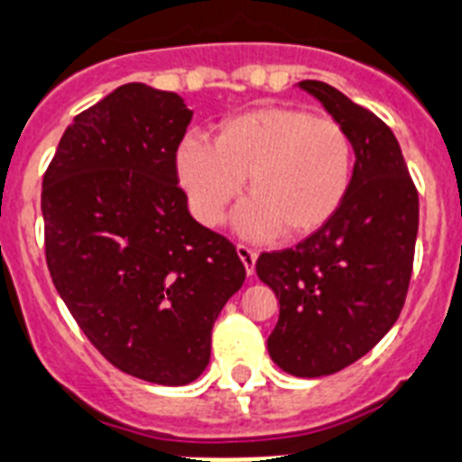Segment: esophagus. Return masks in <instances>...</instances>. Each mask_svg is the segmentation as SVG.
<instances>
[{"instance_id":"1","label":"esophagus","mask_w":462,"mask_h":462,"mask_svg":"<svg viewBox=\"0 0 462 462\" xmlns=\"http://www.w3.org/2000/svg\"><path fill=\"white\" fill-rule=\"evenodd\" d=\"M236 249H238V256H240V261H243L247 274H254V265H256V252H254L252 247H247V245H238Z\"/></svg>"}]
</instances>
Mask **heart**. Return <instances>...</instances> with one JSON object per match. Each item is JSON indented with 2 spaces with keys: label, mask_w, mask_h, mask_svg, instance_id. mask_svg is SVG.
<instances>
[{
  "label": "heart",
  "mask_w": 462,
  "mask_h": 462,
  "mask_svg": "<svg viewBox=\"0 0 462 462\" xmlns=\"http://www.w3.org/2000/svg\"><path fill=\"white\" fill-rule=\"evenodd\" d=\"M353 142L332 118L304 109L259 107L219 124L215 142L188 137L176 173L189 210L206 226L247 192L236 226L252 238L304 236L323 226L344 203L353 180Z\"/></svg>",
  "instance_id": "1"
}]
</instances>
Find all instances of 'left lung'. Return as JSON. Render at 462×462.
Segmentation results:
<instances>
[{
  "instance_id": "8db88e82",
  "label": "left lung",
  "mask_w": 462,
  "mask_h": 462,
  "mask_svg": "<svg viewBox=\"0 0 462 462\" xmlns=\"http://www.w3.org/2000/svg\"><path fill=\"white\" fill-rule=\"evenodd\" d=\"M311 93L353 142L350 189L332 219L293 249L263 252L256 274L279 300L268 353L286 374L320 378L369 353L399 319L419 228V194L394 133L319 79Z\"/></svg>"
}]
</instances>
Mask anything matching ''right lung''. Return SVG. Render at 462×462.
<instances>
[{"label": "right lung", "mask_w": 462, "mask_h": 462, "mask_svg": "<svg viewBox=\"0 0 462 462\" xmlns=\"http://www.w3.org/2000/svg\"><path fill=\"white\" fill-rule=\"evenodd\" d=\"M192 112L130 82L68 125L43 176L45 259L82 332L124 374L167 387L208 366L243 286L234 243L189 215L176 151Z\"/></svg>", "instance_id": "right-lung-1"}]
</instances>
